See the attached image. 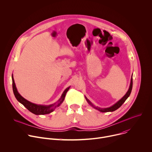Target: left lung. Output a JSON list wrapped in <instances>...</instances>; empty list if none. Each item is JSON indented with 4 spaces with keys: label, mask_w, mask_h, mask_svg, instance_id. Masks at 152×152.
I'll list each match as a JSON object with an SVG mask.
<instances>
[{
    "label": "left lung",
    "mask_w": 152,
    "mask_h": 152,
    "mask_svg": "<svg viewBox=\"0 0 152 152\" xmlns=\"http://www.w3.org/2000/svg\"><path fill=\"white\" fill-rule=\"evenodd\" d=\"M132 85H133V81H132V77H131V83H130V86H129V88L128 89V91H127V93H126V94L120 99L117 102H116L115 104H114L113 106H110V107H104V108H102V107H99L98 106H95L87 98H86L85 97V99L86 100V101H87V102L91 106H93V107H94L95 109L97 110L98 111L102 112V113H107V112H113L115 110H117V109H118V108L123 104V103L126 100V99L129 97L130 94H131V91H132Z\"/></svg>",
    "instance_id": "left-lung-1"
}]
</instances>
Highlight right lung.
<instances>
[{"label": "right lung", "mask_w": 152, "mask_h": 152, "mask_svg": "<svg viewBox=\"0 0 152 152\" xmlns=\"http://www.w3.org/2000/svg\"><path fill=\"white\" fill-rule=\"evenodd\" d=\"M12 90L14 92V94L16 98V99L20 103L22 104L26 108L30 111L32 113L35 114V115H45V114H48L53 112L55 108L57 107H59L61 103L64 102L65 96H66V94L69 88H70V86H69L68 88H67L66 90L64 91L62 93L61 97L55 103L49 104V105H43V104H37L34 103H32L26 99H25L24 97L21 96L19 93L18 92L15 83L14 82V79L13 77V75H12Z\"/></svg>", "instance_id": "1"}]
</instances>
